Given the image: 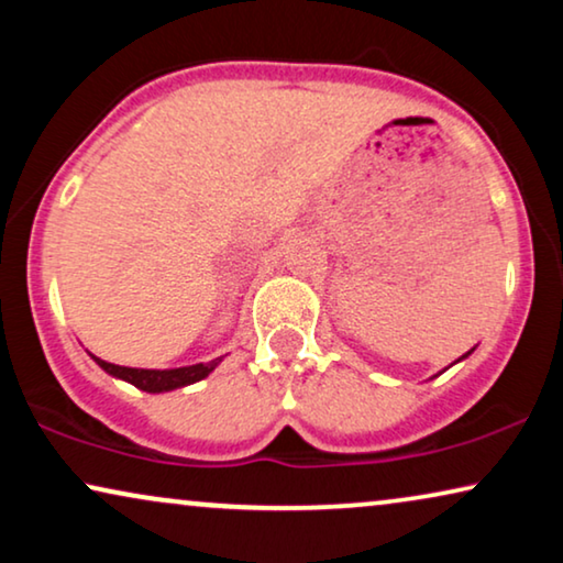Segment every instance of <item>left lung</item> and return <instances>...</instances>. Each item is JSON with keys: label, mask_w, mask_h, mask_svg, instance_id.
Masks as SVG:
<instances>
[{"label": "left lung", "mask_w": 563, "mask_h": 563, "mask_svg": "<svg viewBox=\"0 0 563 563\" xmlns=\"http://www.w3.org/2000/svg\"><path fill=\"white\" fill-rule=\"evenodd\" d=\"M472 351H474V349H472ZM472 351H468V353H472ZM468 353H464V356H461V358H459V361H464V358H466V356H468ZM453 364H456V361H453ZM443 372H445V368H443ZM435 376H438V374H435Z\"/></svg>", "instance_id": "left-lung-1"}]
</instances>
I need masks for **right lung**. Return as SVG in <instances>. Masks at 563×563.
<instances>
[{"instance_id":"obj_1","label":"right lung","mask_w":563,"mask_h":563,"mask_svg":"<svg viewBox=\"0 0 563 563\" xmlns=\"http://www.w3.org/2000/svg\"><path fill=\"white\" fill-rule=\"evenodd\" d=\"M91 358L97 361L99 368H104L107 374L114 376V379L133 384V387H137V389L151 391V395H161V391L181 389V387H189V384H195V382H202L205 376H210L222 361V356H220V358L207 361V364H191V366H179V368H130V366L110 364V361H102L97 356H91Z\"/></svg>"}]
</instances>
